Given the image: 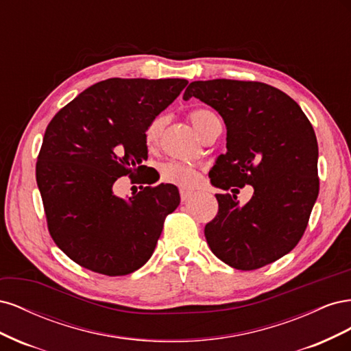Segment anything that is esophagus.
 Here are the masks:
<instances>
[{
	"label": "esophagus",
	"mask_w": 351,
	"mask_h": 351,
	"mask_svg": "<svg viewBox=\"0 0 351 351\" xmlns=\"http://www.w3.org/2000/svg\"><path fill=\"white\" fill-rule=\"evenodd\" d=\"M192 196H193V192H189V190H180V197H182L183 202L189 200Z\"/></svg>",
	"instance_id": "34e87169"
}]
</instances>
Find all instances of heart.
<instances>
[{"mask_svg":"<svg viewBox=\"0 0 351 351\" xmlns=\"http://www.w3.org/2000/svg\"><path fill=\"white\" fill-rule=\"evenodd\" d=\"M189 119L192 121L193 127L200 136H204L209 129V125L215 120H218L214 112L204 108L193 110L189 114ZM165 121L167 120L164 115H156L146 124L145 132H143V139L149 149H155L158 146L164 130ZM159 174H161V178L164 182L180 186V187H193L199 182V177H200L197 168L180 161H168L162 164L161 168H159Z\"/></svg>","mask_w":351,"mask_h":351,"instance_id":"1","label":"heart"}]
</instances>
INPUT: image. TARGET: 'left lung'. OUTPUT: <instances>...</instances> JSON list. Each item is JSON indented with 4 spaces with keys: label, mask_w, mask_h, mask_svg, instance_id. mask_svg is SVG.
I'll return each mask as SVG.
<instances>
[{
    "label": "left lung",
    "mask_w": 351,
    "mask_h": 351,
    "mask_svg": "<svg viewBox=\"0 0 351 351\" xmlns=\"http://www.w3.org/2000/svg\"><path fill=\"white\" fill-rule=\"evenodd\" d=\"M192 97L217 110L227 127V152L210 182L254 190L243 206L236 195H215L218 214L205 226L210 250L241 271L278 261L300 241L319 193L311 121L289 95L261 82H192L183 99Z\"/></svg>",
    "instance_id": "obj_1"
}]
</instances>
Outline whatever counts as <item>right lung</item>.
Here are the masks:
<instances>
[{
	"label": "right lung",
	"instance_id": "add662e5",
	"mask_svg": "<svg viewBox=\"0 0 351 351\" xmlns=\"http://www.w3.org/2000/svg\"><path fill=\"white\" fill-rule=\"evenodd\" d=\"M187 84L184 79H120L92 84L48 124L36 183L52 240L80 267L119 277L149 261L165 217L180 205L174 184L112 192L120 177L145 173L146 124Z\"/></svg>",
	"mask_w": 351,
	"mask_h": 351
}]
</instances>
